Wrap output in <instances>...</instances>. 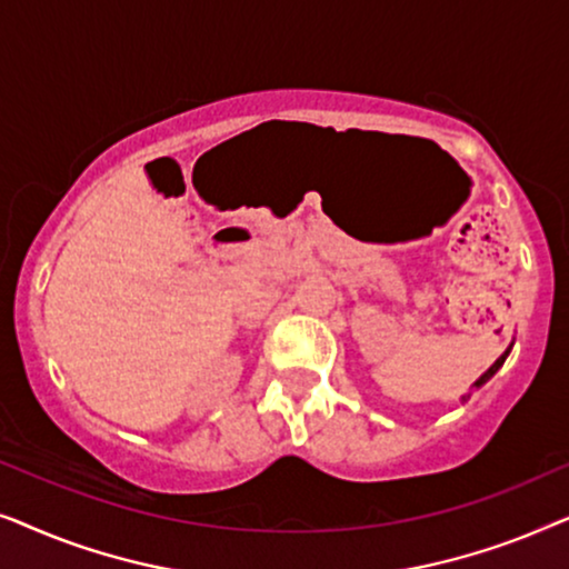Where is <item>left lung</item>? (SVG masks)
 <instances>
[{
  "label": "left lung",
  "mask_w": 569,
  "mask_h": 569,
  "mask_svg": "<svg viewBox=\"0 0 569 569\" xmlns=\"http://www.w3.org/2000/svg\"><path fill=\"white\" fill-rule=\"evenodd\" d=\"M508 352H510V349H508ZM508 352H505V355L500 357V360H497V362L492 365V368H489V370L485 372V376H481V378H479V380H477V383H473V386H477V388H479V386H485V383H487V380H489V378H492V376H495V372L502 368V362H505V357H508Z\"/></svg>",
  "instance_id": "left-lung-1"
}]
</instances>
